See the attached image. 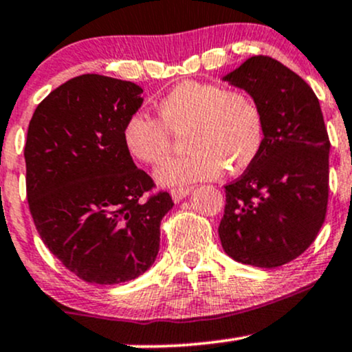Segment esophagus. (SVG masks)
<instances>
[{"mask_svg": "<svg viewBox=\"0 0 352 352\" xmlns=\"http://www.w3.org/2000/svg\"><path fill=\"white\" fill-rule=\"evenodd\" d=\"M191 192V188H175V190H171V198L175 203H179L181 199L186 198L188 195Z\"/></svg>", "mask_w": 352, "mask_h": 352, "instance_id": "esophagus-1", "label": "esophagus"}]
</instances>
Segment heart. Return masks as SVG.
<instances>
[{
	"instance_id": "obj_1",
	"label": "heart",
	"mask_w": 352,
	"mask_h": 352,
	"mask_svg": "<svg viewBox=\"0 0 352 352\" xmlns=\"http://www.w3.org/2000/svg\"><path fill=\"white\" fill-rule=\"evenodd\" d=\"M156 111L160 120L144 114L129 117L122 141L134 160L160 164L171 151L169 132L186 131L183 146L188 153L162 162L154 173L161 186L213 179L223 169L241 173L262 149V112L243 90L181 82L162 97Z\"/></svg>"
}]
</instances>
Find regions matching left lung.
<instances>
[{
	"mask_svg": "<svg viewBox=\"0 0 352 352\" xmlns=\"http://www.w3.org/2000/svg\"><path fill=\"white\" fill-rule=\"evenodd\" d=\"M221 80L245 90L263 120L258 156L225 186L221 247L236 262L280 267L311 247L326 220L331 144L319 99L270 56H250Z\"/></svg>",
	"mask_w": 352,
	"mask_h": 352,
	"instance_id": "left-lung-1",
	"label": "left lung"
}]
</instances>
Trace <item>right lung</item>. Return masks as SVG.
Segmentation results:
<instances>
[{"label": "right lung", "instance_id": "right-lung-1", "mask_svg": "<svg viewBox=\"0 0 352 352\" xmlns=\"http://www.w3.org/2000/svg\"><path fill=\"white\" fill-rule=\"evenodd\" d=\"M142 89L85 74L52 90L35 109L25 144L26 195L41 240L78 278L114 285L149 270L168 192L146 198L153 179L122 141Z\"/></svg>", "mask_w": 352, "mask_h": 352}]
</instances>
